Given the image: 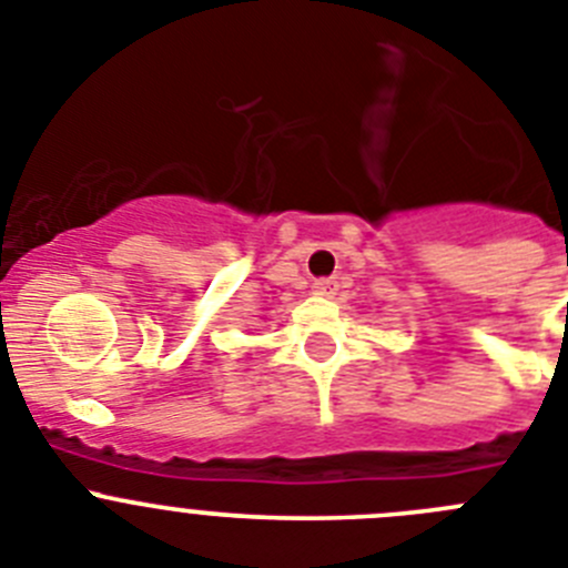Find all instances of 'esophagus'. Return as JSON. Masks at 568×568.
Here are the masks:
<instances>
[{
    "label": "esophagus",
    "mask_w": 568,
    "mask_h": 568,
    "mask_svg": "<svg viewBox=\"0 0 568 568\" xmlns=\"http://www.w3.org/2000/svg\"><path fill=\"white\" fill-rule=\"evenodd\" d=\"M315 295H335V290H337V281L335 278H318L315 281Z\"/></svg>",
    "instance_id": "34e87169"
}]
</instances>
